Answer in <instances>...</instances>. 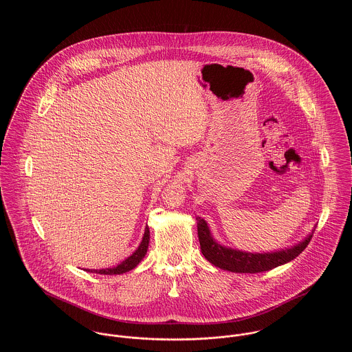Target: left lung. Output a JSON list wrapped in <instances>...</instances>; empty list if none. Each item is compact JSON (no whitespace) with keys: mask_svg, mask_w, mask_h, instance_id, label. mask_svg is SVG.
<instances>
[{"mask_svg":"<svg viewBox=\"0 0 352 352\" xmlns=\"http://www.w3.org/2000/svg\"><path fill=\"white\" fill-rule=\"evenodd\" d=\"M198 222V237L201 243V251L203 256L214 265L241 274H256L272 270L278 265H282L287 261L296 258L310 243L313 234H310L305 241L298 245L285 250V251L274 252V253H248V252L234 251L225 248L217 244L207 228V223L201 217H197Z\"/></svg>","mask_w":352,"mask_h":352,"instance_id":"8db88e82","label":"left lung"}]
</instances>
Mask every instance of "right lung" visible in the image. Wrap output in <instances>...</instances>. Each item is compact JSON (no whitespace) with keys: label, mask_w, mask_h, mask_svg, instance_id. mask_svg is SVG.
I'll return each instance as SVG.
<instances>
[{"label":"right lung","mask_w":352,"mask_h":352,"mask_svg":"<svg viewBox=\"0 0 352 352\" xmlns=\"http://www.w3.org/2000/svg\"><path fill=\"white\" fill-rule=\"evenodd\" d=\"M149 228L146 226L145 229V234H144V239H142V243L140 244L138 250L134 252L130 257H127L124 261H122L119 265L113 267V268H105V270H85L88 272H92V274H100V275H119V274H123V272H127L133 268H135L138 265V263L144 258V256L148 252V247H149Z\"/></svg>","instance_id":"1"}]
</instances>
